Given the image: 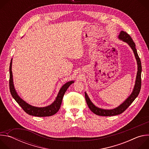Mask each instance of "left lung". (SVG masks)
I'll use <instances>...</instances> for the list:
<instances>
[{
	"label": "left lung",
	"mask_w": 149,
	"mask_h": 149,
	"mask_svg": "<svg viewBox=\"0 0 149 149\" xmlns=\"http://www.w3.org/2000/svg\"><path fill=\"white\" fill-rule=\"evenodd\" d=\"M119 39L123 40L124 42H127L129 45V46L133 49L135 57L137 60V65H138V71L136 77V84L135 86L133 89V93L130 95V97L127 98L123 104H121L118 107L113 109V110H104L99 109L93 104V102L90 101L89 97H88L86 93H85V97H86L87 104L88 106L89 109L91 111L94 113L95 114L100 116H116L123 113L127 108H128L130 104L133 102V101L138 96L140 89H141V61L138 55L135 43L133 42L132 37L125 32L121 31L118 36Z\"/></svg>",
	"instance_id": "left-lung-1"
}]
</instances>
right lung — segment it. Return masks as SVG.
Here are the masks:
<instances>
[{
    "mask_svg": "<svg viewBox=\"0 0 149 149\" xmlns=\"http://www.w3.org/2000/svg\"><path fill=\"white\" fill-rule=\"evenodd\" d=\"M9 89L10 94L15 101L18 103L22 109L27 114L36 116V117H48L51 116L56 114L61 107L62 98L65 93L70 87V85L74 82V81H70L63 85L61 88L55 101L50 105L45 107H36L32 106L26 103L22 99H21L17 94L16 93L14 88L13 78H12V60L10 61L9 67Z\"/></svg>",
    "mask_w": 149,
    "mask_h": 149,
    "instance_id": "right-lung-1",
    "label": "right lung"
}]
</instances>
